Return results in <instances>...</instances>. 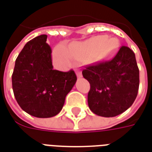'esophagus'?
<instances>
[{"label":"esophagus","instance_id":"obj_1","mask_svg":"<svg viewBox=\"0 0 152 152\" xmlns=\"http://www.w3.org/2000/svg\"><path fill=\"white\" fill-rule=\"evenodd\" d=\"M76 76H77V78L78 79H80V78H81L82 77V73H81V71L80 70H76Z\"/></svg>","mask_w":152,"mask_h":152}]
</instances>
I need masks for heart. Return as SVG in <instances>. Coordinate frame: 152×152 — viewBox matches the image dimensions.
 I'll use <instances>...</instances> for the list:
<instances>
[{
  "instance_id": "heart-1",
  "label": "heart",
  "mask_w": 152,
  "mask_h": 152,
  "mask_svg": "<svg viewBox=\"0 0 152 152\" xmlns=\"http://www.w3.org/2000/svg\"><path fill=\"white\" fill-rule=\"evenodd\" d=\"M101 40L100 37H95L82 42L71 44L68 49L62 45H58L53 50V59L61 66L66 67L72 63V57L76 58H83L92 50L95 55H101L107 51L111 45L108 41Z\"/></svg>"
}]
</instances>
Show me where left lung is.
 Instances as JSON below:
<instances>
[{
  "label": "left lung",
  "instance_id": "1",
  "mask_svg": "<svg viewBox=\"0 0 152 152\" xmlns=\"http://www.w3.org/2000/svg\"><path fill=\"white\" fill-rule=\"evenodd\" d=\"M82 75L90 84L88 105L94 114L114 117L134 103L139 87L135 54L121 46L108 59L86 66Z\"/></svg>",
  "mask_w": 152,
  "mask_h": 152
}]
</instances>
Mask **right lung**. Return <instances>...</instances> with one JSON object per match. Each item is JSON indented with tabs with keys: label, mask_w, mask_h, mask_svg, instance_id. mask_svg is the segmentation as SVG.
<instances>
[{
	"label": "right lung",
	"mask_w": 152,
	"mask_h": 152,
	"mask_svg": "<svg viewBox=\"0 0 152 152\" xmlns=\"http://www.w3.org/2000/svg\"><path fill=\"white\" fill-rule=\"evenodd\" d=\"M46 35L28 41L15 61L12 87L15 99L24 112L38 118L56 115L63 108L66 94L76 82L71 70H53L51 49Z\"/></svg>",
	"instance_id": "1"
}]
</instances>
